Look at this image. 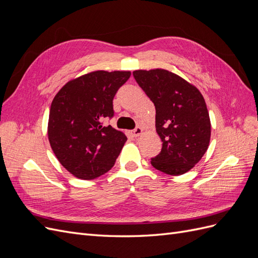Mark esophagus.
Segmentation results:
<instances>
[{
    "mask_svg": "<svg viewBox=\"0 0 258 258\" xmlns=\"http://www.w3.org/2000/svg\"><path fill=\"white\" fill-rule=\"evenodd\" d=\"M131 134H132V136H134L135 138H139L140 136L143 134V129L141 127H137L134 131L131 132Z\"/></svg>",
    "mask_w": 258,
    "mask_h": 258,
    "instance_id": "34e87169",
    "label": "esophagus"
}]
</instances>
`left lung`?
Wrapping results in <instances>:
<instances>
[{
	"label": "left lung",
	"mask_w": 258,
	"mask_h": 258,
	"mask_svg": "<svg viewBox=\"0 0 258 258\" xmlns=\"http://www.w3.org/2000/svg\"><path fill=\"white\" fill-rule=\"evenodd\" d=\"M134 76L156 108L161 152L152 166L170 175L195 167L208 150L211 121L204 96L183 77L165 69L137 70Z\"/></svg>",
	"instance_id": "left-lung-1"
}]
</instances>
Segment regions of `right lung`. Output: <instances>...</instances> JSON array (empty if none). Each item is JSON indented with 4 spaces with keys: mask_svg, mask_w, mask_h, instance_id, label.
<instances>
[{
    "mask_svg": "<svg viewBox=\"0 0 258 258\" xmlns=\"http://www.w3.org/2000/svg\"><path fill=\"white\" fill-rule=\"evenodd\" d=\"M130 75L98 70L69 81L54 96L47 136L53 154L73 176L93 179L114 166L127 137L102 122L113 116V99Z\"/></svg>",
    "mask_w": 258,
    "mask_h": 258,
    "instance_id": "right-lung-1",
    "label": "right lung"
}]
</instances>
